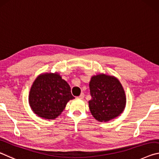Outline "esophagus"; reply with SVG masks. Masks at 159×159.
<instances>
[{
	"instance_id": "1",
	"label": "esophagus",
	"mask_w": 159,
	"mask_h": 159,
	"mask_svg": "<svg viewBox=\"0 0 159 159\" xmlns=\"http://www.w3.org/2000/svg\"><path fill=\"white\" fill-rule=\"evenodd\" d=\"M84 93H82L81 94H80L79 97H78V98H80V99H83V98H84Z\"/></svg>"
}]
</instances>
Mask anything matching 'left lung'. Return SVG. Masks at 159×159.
<instances>
[{"instance_id": "8db88e82", "label": "left lung", "mask_w": 159, "mask_h": 159, "mask_svg": "<svg viewBox=\"0 0 159 159\" xmlns=\"http://www.w3.org/2000/svg\"><path fill=\"white\" fill-rule=\"evenodd\" d=\"M92 99L89 107L92 116L99 122H107L118 116L126 103L120 82L113 76L98 75L89 82Z\"/></svg>"}]
</instances>
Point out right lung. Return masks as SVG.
<instances>
[{
    "label": "right lung",
    "instance_id": "obj_1",
    "mask_svg": "<svg viewBox=\"0 0 159 159\" xmlns=\"http://www.w3.org/2000/svg\"><path fill=\"white\" fill-rule=\"evenodd\" d=\"M74 98L69 84L59 75L46 73L34 82L29 102L36 115L50 120L57 118Z\"/></svg>",
    "mask_w": 159,
    "mask_h": 159
}]
</instances>
